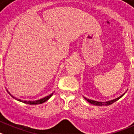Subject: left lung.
<instances>
[{
	"instance_id": "left-lung-1",
	"label": "left lung",
	"mask_w": 134,
	"mask_h": 134,
	"mask_svg": "<svg viewBox=\"0 0 134 134\" xmlns=\"http://www.w3.org/2000/svg\"><path fill=\"white\" fill-rule=\"evenodd\" d=\"M124 94H125V93H124ZM124 94L121 95L120 97H119L118 98H116V99H113V100H109V101H107V102H98V101H96V100H91V99H86V97H84V98H85V100H86L87 101H88V102H89L90 103H91V104H93V105H97V106H105H105H107V105H111L112 103H115L118 100H119L121 97H122L123 96H124Z\"/></svg>"
}]
</instances>
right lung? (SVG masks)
Instances as JSON below:
<instances>
[{
    "label": "right lung",
    "instance_id": "add662e5",
    "mask_svg": "<svg viewBox=\"0 0 134 134\" xmlns=\"http://www.w3.org/2000/svg\"><path fill=\"white\" fill-rule=\"evenodd\" d=\"M7 92L10 94V93H9V91H7ZM53 93L52 94H49V96H47V97H46L43 98V99H40V100H34V101H30V100H21V99H16V98L15 97H13V96H12L11 94V97H13L14 99H16L17 100H19V101H21V102H23L24 103H26V104H29V105H37V104H41L43 103L46 102V101H47V100H48V99H49V98L52 96Z\"/></svg>",
    "mask_w": 134,
    "mask_h": 134
}]
</instances>
